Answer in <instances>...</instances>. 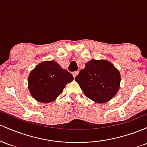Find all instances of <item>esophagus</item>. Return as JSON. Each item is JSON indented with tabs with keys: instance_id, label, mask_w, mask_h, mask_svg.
Returning a JSON list of instances; mask_svg holds the SVG:
<instances>
[{
	"instance_id": "obj_1",
	"label": "esophagus",
	"mask_w": 147,
	"mask_h": 147,
	"mask_svg": "<svg viewBox=\"0 0 147 147\" xmlns=\"http://www.w3.org/2000/svg\"><path fill=\"white\" fill-rule=\"evenodd\" d=\"M78 73H79V71H75V72H74V73L72 74H73V76H74V78H76V76L78 75Z\"/></svg>"
}]
</instances>
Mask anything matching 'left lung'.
<instances>
[{
	"mask_svg": "<svg viewBox=\"0 0 147 147\" xmlns=\"http://www.w3.org/2000/svg\"><path fill=\"white\" fill-rule=\"evenodd\" d=\"M87 98L98 103H106L117 94L121 75L111 62L92 59L75 78Z\"/></svg>",
	"mask_w": 147,
	"mask_h": 147,
	"instance_id": "obj_1",
	"label": "left lung"
}]
</instances>
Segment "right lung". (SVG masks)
<instances>
[{
	"label": "right lung",
	"instance_id": "add662e5",
	"mask_svg": "<svg viewBox=\"0 0 147 147\" xmlns=\"http://www.w3.org/2000/svg\"><path fill=\"white\" fill-rule=\"evenodd\" d=\"M74 80L71 74L54 60L44 61L34 67L28 76V89L32 96L41 103L54 101L66 85Z\"/></svg>",
	"mask_w": 147,
	"mask_h": 147
}]
</instances>
